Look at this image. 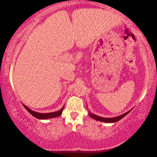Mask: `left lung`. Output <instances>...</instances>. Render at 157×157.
Instances as JSON below:
<instances>
[{"instance_id":"8db88e82","label":"left lung","mask_w":157,"mask_h":157,"mask_svg":"<svg viewBox=\"0 0 157 157\" xmlns=\"http://www.w3.org/2000/svg\"><path fill=\"white\" fill-rule=\"evenodd\" d=\"M130 111H131V110L127 111V112H126V113H124V114H123V115L118 116L117 117H113V118H103V117H100V116H98L97 115H95V114L91 113L90 111L89 112V116L91 117V118L95 119V120L99 121L101 122H105V123H115V122L120 121L121 119L124 118V116L127 115V114H128Z\"/></svg>"}]
</instances>
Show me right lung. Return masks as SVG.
Instances as JSON below:
<instances>
[{
	"label": "right lung",
	"instance_id": "right-lung-1",
	"mask_svg": "<svg viewBox=\"0 0 157 157\" xmlns=\"http://www.w3.org/2000/svg\"><path fill=\"white\" fill-rule=\"evenodd\" d=\"M23 107H24L26 110H27L29 113L32 114L34 117L38 118V119H41V120H44V119H48V118H55V117L59 116L62 113V111L63 109V107L60 110L57 111H55V112H52V113H38L36 112V111H34L33 110H31L30 108H28L27 106H25V105H23Z\"/></svg>",
	"mask_w": 157,
	"mask_h": 157
}]
</instances>
